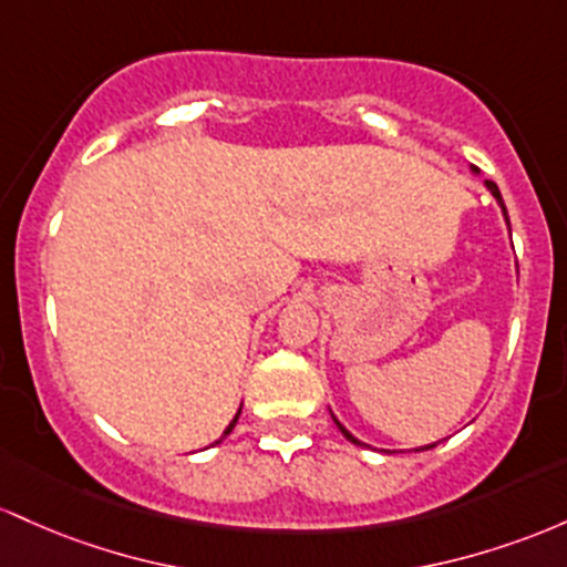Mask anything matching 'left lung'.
<instances>
[{
    "mask_svg": "<svg viewBox=\"0 0 567 567\" xmlns=\"http://www.w3.org/2000/svg\"><path fill=\"white\" fill-rule=\"evenodd\" d=\"M485 187L489 189V193H493V198H495V200H498L501 212H504V219H506V225H508V214H506L504 198H501V189H498V187H495V182H485ZM332 421L337 423V429H340V431H342V436H346V439H348V442H353V444H361V447H364V442H359V439H355V436L351 434V431H348V429H346V425H342L340 421H337V417H334V415H332ZM431 447H436V444H425V447H417V453H421V450H431Z\"/></svg>",
    "mask_w": 567,
    "mask_h": 567,
    "instance_id": "8db88e82",
    "label": "left lung"
}]
</instances>
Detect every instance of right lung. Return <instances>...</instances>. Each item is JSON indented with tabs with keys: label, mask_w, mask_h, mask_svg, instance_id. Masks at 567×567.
<instances>
[{
	"label": "right lung",
	"mask_w": 567,
	"mask_h": 567,
	"mask_svg": "<svg viewBox=\"0 0 567 567\" xmlns=\"http://www.w3.org/2000/svg\"><path fill=\"white\" fill-rule=\"evenodd\" d=\"M238 415H240V410H238V412H235V417H233V421H230V425H227V429H225V434H221L219 439H216V442H214V444H219V442H221V439H225L227 434H230V431L235 429V423H238Z\"/></svg>",
	"instance_id": "1"
}]
</instances>
